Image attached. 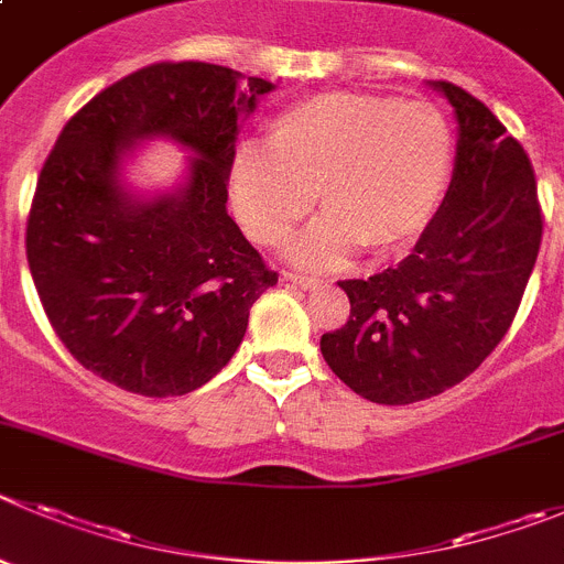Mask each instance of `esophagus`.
<instances>
[{
    "instance_id": "esophagus-1",
    "label": "esophagus",
    "mask_w": 564,
    "mask_h": 564,
    "mask_svg": "<svg viewBox=\"0 0 564 564\" xmlns=\"http://www.w3.org/2000/svg\"><path fill=\"white\" fill-rule=\"evenodd\" d=\"M282 279H285V282H291V285L302 288V291H316V288L324 285L322 279L304 276V273H282Z\"/></svg>"
}]
</instances>
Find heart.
<instances>
[{"label": "heart", "instance_id": "1", "mask_svg": "<svg viewBox=\"0 0 564 564\" xmlns=\"http://www.w3.org/2000/svg\"><path fill=\"white\" fill-rule=\"evenodd\" d=\"M262 144H240L229 164V198L260 246L291 237L318 195L327 209L293 240L302 265H338L366 246L405 254L442 206L453 170V133L427 102L322 91L291 102Z\"/></svg>", "mask_w": 564, "mask_h": 564}]
</instances>
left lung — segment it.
<instances>
[{"label": "left lung", "mask_w": 564, "mask_h": 564, "mask_svg": "<svg viewBox=\"0 0 564 564\" xmlns=\"http://www.w3.org/2000/svg\"><path fill=\"white\" fill-rule=\"evenodd\" d=\"M427 86L456 113L451 187L400 265L338 282L352 313L322 335L329 369L380 405L442 394L484 364L511 327L542 240L534 170L518 139L453 83Z\"/></svg>", "instance_id": "1"}]
</instances>
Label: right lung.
<instances>
[{
	"label": "right lung",
	"mask_w": 564,
	"mask_h": 564,
	"mask_svg": "<svg viewBox=\"0 0 564 564\" xmlns=\"http://www.w3.org/2000/svg\"><path fill=\"white\" fill-rule=\"evenodd\" d=\"M273 91L200 61L122 77L66 122L41 170L28 262L44 313L83 369L142 397L200 389L237 352L276 285L226 212L240 122ZM191 153L173 188H133L135 148Z\"/></svg>",
	"instance_id": "add662e5"
}]
</instances>
